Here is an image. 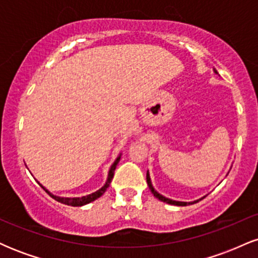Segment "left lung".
<instances>
[{"instance_id": "obj_1", "label": "left lung", "mask_w": 258, "mask_h": 258, "mask_svg": "<svg viewBox=\"0 0 258 258\" xmlns=\"http://www.w3.org/2000/svg\"><path fill=\"white\" fill-rule=\"evenodd\" d=\"M214 73H215V74H218V73H217V70H216L215 68H214ZM147 183H148V185H149V189H150V191H152V193L154 194V197H155L156 199H159V200L164 201V203H166V204H170V205H174V206H188V205H191V204H195V203H198V201L203 200L204 198L206 197V195H205V197L200 198V199H198V200H194V201H189V203H186V201H177V200L168 199V198L164 197V195H161V194L158 193V191L155 190V188H154V186H153L152 179H150V174H149V171H147Z\"/></svg>"}]
</instances>
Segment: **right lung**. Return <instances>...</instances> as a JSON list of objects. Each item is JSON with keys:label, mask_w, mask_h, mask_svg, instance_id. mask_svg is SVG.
I'll return each mask as SVG.
<instances>
[{"label": "right lung", "mask_w": 258, "mask_h": 258, "mask_svg": "<svg viewBox=\"0 0 258 258\" xmlns=\"http://www.w3.org/2000/svg\"><path fill=\"white\" fill-rule=\"evenodd\" d=\"M120 159H121V153L119 154V156H117V158L115 159V161L112 162V165L110 166V168H109L108 178H106L104 185H103L100 189H98V190H97V191H94V193L88 194V195H85V197H81V198H63V197H57V195L52 194L51 191H49L48 189L46 188V186H43L42 184H41V183L38 182V180H37V183H38V184H40L41 186H42V188L44 189V190L47 191V193L49 194V197H52L53 199L57 200L58 203H61V204H64V205H68V206H84V205H87V204H90V203H92V201L97 200V199H98V198H100L103 194L105 193V190H106V189H108V186L110 185L112 177H114L115 168H116L117 164H119Z\"/></svg>", "instance_id": "add662e5"}]
</instances>
